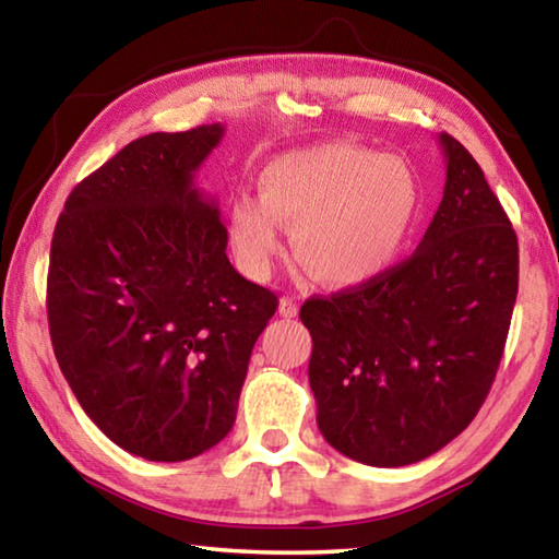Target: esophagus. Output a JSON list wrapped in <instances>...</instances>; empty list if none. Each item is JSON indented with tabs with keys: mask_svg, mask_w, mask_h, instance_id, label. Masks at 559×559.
Segmentation results:
<instances>
[{
	"mask_svg": "<svg viewBox=\"0 0 559 559\" xmlns=\"http://www.w3.org/2000/svg\"><path fill=\"white\" fill-rule=\"evenodd\" d=\"M278 313L283 318H296L298 316V302L293 300V298H288V296H283L281 302H278Z\"/></svg>",
	"mask_w": 559,
	"mask_h": 559,
	"instance_id": "esophagus-1",
	"label": "esophagus"
}]
</instances>
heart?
Wrapping results in <instances>:
<instances>
[{"label": "heart", "instance_id": "obj_1", "mask_svg": "<svg viewBox=\"0 0 559 559\" xmlns=\"http://www.w3.org/2000/svg\"><path fill=\"white\" fill-rule=\"evenodd\" d=\"M421 210L414 169L396 155L330 140L273 157L259 173V197L229 200V234L246 276L263 281L286 243L325 286H359L402 257Z\"/></svg>", "mask_w": 559, "mask_h": 559}]
</instances>
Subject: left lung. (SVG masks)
<instances>
[{
	"mask_svg": "<svg viewBox=\"0 0 559 559\" xmlns=\"http://www.w3.org/2000/svg\"><path fill=\"white\" fill-rule=\"evenodd\" d=\"M447 187L409 259L308 298L318 429L367 466H409L468 427L493 386L518 296V236L484 169L441 132Z\"/></svg>",
	"mask_w": 559,
	"mask_h": 559,
	"instance_id": "8db88e82",
	"label": "left lung"
}]
</instances>
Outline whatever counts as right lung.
Segmentation results:
<instances>
[{
    "label": "right lung",
    "instance_id": "obj_1",
    "mask_svg": "<svg viewBox=\"0 0 559 559\" xmlns=\"http://www.w3.org/2000/svg\"><path fill=\"white\" fill-rule=\"evenodd\" d=\"M219 122L132 140L73 187L51 239L53 355L93 424L135 456L187 461L231 431L278 296L226 257L194 173Z\"/></svg>",
    "mask_w": 559,
    "mask_h": 559
}]
</instances>
